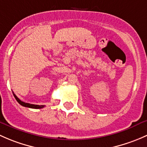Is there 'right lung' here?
Here are the masks:
<instances>
[{
	"label": "right lung",
	"instance_id": "add662e5",
	"mask_svg": "<svg viewBox=\"0 0 147 147\" xmlns=\"http://www.w3.org/2000/svg\"><path fill=\"white\" fill-rule=\"evenodd\" d=\"M13 93V96H14V97H15V98L16 99V100H17L21 105H22V106L30 107V108H34V109H40V108H42V107H45V105H33V104H30V103H27V102H22V101H21L20 100L19 98H18V97L16 96V94H14V93Z\"/></svg>",
	"mask_w": 147,
	"mask_h": 147
}]
</instances>
